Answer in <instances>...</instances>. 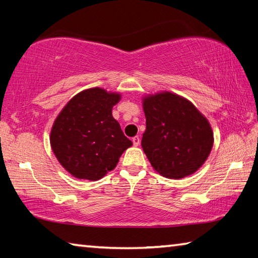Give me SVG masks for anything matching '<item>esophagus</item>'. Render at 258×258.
Here are the masks:
<instances>
[{
  "label": "esophagus",
  "instance_id": "1",
  "mask_svg": "<svg viewBox=\"0 0 258 258\" xmlns=\"http://www.w3.org/2000/svg\"><path fill=\"white\" fill-rule=\"evenodd\" d=\"M132 142H133V145H134L135 147H138V146L140 145V138H139V137H134V138L132 139Z\"/></svg>",
  "mask_w": 258,
  "mask_h": 258
}]
</instances>
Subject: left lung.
<instances>
[{"label":"left lung","instance_id":"obj_1","mask_svg":"<svg viewBox=\"0 0 258 258\" xmlns=\"http://www.w3.org/2000/svg\"><path fill=\"white\" fill-rule=\"evenodd\" d=\"M147 128L141 146L157 172L182 178L198 171L213 148L208 120L186 99L171 92L143 99Z\"/></svg>","mask_w":258,"mask_h":258}]
</instances>
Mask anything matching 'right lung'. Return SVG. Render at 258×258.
Returning <instances> with one entry per match:
<instances>
[{"mask_svg":"<svg viewBox=\"0 0 258 258\" xmlns=\"http://www.w3.org/2000/svg\"><path fill=\"white\" fill-rule=\"evenodd\" d=\"M118 93L94 87L76 94L56 117L50 142L56 159L73 176L97 181L116 167L123 152L132 146L112 107Z\"/></svg>","mask_w":258,"mask_h":258,"instance_id":"right-lung-1","label":"right lung"}]
</instances>
